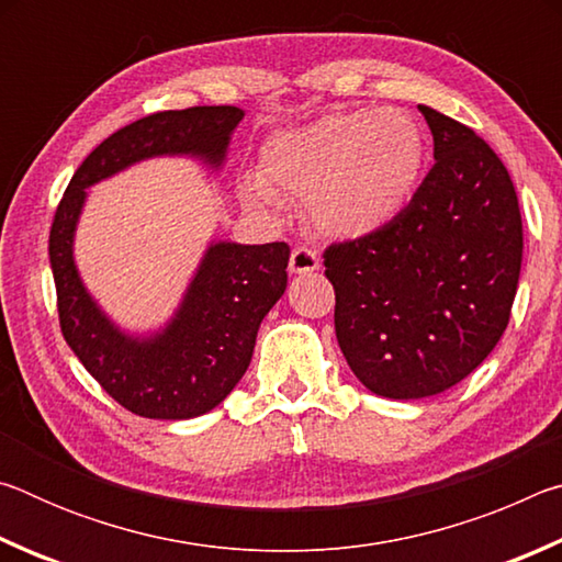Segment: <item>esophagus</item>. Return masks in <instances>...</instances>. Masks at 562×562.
I'll return each instance as SVG.
<instances>
[{"mask_svg":"<svg viewBox=\"0 0 562 562\" xmlns=\"http://www.w3.org/2000/svg\"><path fill=\"white\" fill-rule=\"evenodd\" d=\"M319 270V255L310 247H294L290 255V272L292 274H310Z\"/></svg>","mask_w":562,"mask_h":562,"instance_id":"34e87169","label":"esophagus"}]
</instances>
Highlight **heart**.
Segmentation results:
<instances>
[{
	"instance_id": "heart-1",
	"label": "heart",
	"mask_w": 562,
	"mask_h": 562,
	"mask_svg": "<svg viewBox=\"0 0 562 562\" xmlns=\"http://www.w3.org/2000/svg\"><path fill=\"white\" fill-rule=\"evenodd\" d=\"M429 144L414 116L396 109L329 113L262 146L260 176L243 198L278 207L280 195L307 201L322 235L359 240L392 225L422 188Z\"/></svg>"
}]
</instances>
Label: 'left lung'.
I'll list each match as a JSON object with an SVG mask.
<instances>
[{
  "label": "left lung",
  "instance_id": "8db88e82",
  "mask_svg": "<svg viewBox=\"0 0 562 562\" xmlns=\"http://www.w3.org/2000/svg\"><path fill=\"white\" fill-rule=\"evenodd\" d=\"M434 168L384 231L325 250L341 355L369 392L441 394L508 327L522 260L518 195L486 140L429 106Z\"/></svg>",
  "mask_w": 562,
  "mask_h": 562
}]
</instances>
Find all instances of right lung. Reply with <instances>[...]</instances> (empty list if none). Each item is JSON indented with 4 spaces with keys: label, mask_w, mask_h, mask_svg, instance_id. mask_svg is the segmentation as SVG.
<instances>
[{
    "label": "right lung",
    "mask_w": 562,
    "mask_h": 562,
    "mask_svg": "<svg viewBox=\"0 0 562 562\" xmlns=\"http://www.w3.org/2000/svg\"><path fill=\"white\" fill-rule=\"evenodd\" d=\"M245 113L235 106L160 111L111 133L76 170L56 207L49 262L66 345L128 412L146 418H193L211 412L250 367L260 322L288 288L284 243L207 245L183 300L148 335L121 329L91 297L74 260L87 188L140 160L188 156L221 170Z\"/></svg>",
    "instance_id": "obj_1"
}]
</instances>
